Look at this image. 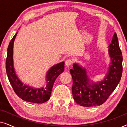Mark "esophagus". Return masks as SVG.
Returning a JSON list of instances; mask_svg holds the SVG:
<instances>
[{
  "label": "esophagus",
  "mask_w": 127,
  "mask_h": 127,
  "mask_svg": "<svg viewBox=\"0 0 127 127\" xmlns=\"http://www.w3.org/2000/svg\"><path fill=\"white\" fill-rule=\"evenodd\" d=\"M72 64H73V61L72 60H71V59H68V60H67L65 61V65L67 67L70 66L72 65Z\"/></svg>",
  "instance_id": "esophagus-1"
}]
</instances>
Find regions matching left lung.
<instances>
[{
	"label": "left lung",
	"mask_w": 127,
	"mask_h": 127,
	"mask_svg": "<svg viewBox=\"0 0 127 127\" xmlns=\"http://www.w3.org/2000/svg\"><path fill=\"white\" fill-rule=\"evenodd\" d=\"M109 53L110 65L103 80L90 82L86 69L77 64H74L73 69L70 70L73 79V97L80 106L93 107L102 105L119 84L123 73V55L116 33L109 46Z\"/></svg>",
	"instance_id": "obj_1"
}]
</instances>
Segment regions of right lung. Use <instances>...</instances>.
<instances>
[{
  "mask_svg": "<svg viewBox=\"0 0 127 127\" xmlns=\"http://www.w3.org/2000/svg\"><path fill=\"white\" fill-rule=\"evenodd\" d=\"M17 33L11 40L7 48L6 69L8 80L15 94L25 101L35 103H43L49 100L54 83L58 76L64 70V62L52 66L46 75V86L44 87L33 88L24 85L15 74L13 65V45Z\"/></svg>",
  "mask_w": 127,
  "mask_h": 127,
  "instance_id": "right-lung-1",
  "label": "right lung"
}]
</instances>
